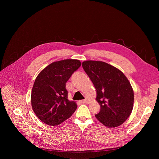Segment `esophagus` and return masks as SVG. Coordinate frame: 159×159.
Listing matches in <instances>:
<instances>
[{
    "label": "esophagus",
    "mask_w": 159,
    "mask_h": 159,
    "mask_svg": "<svg viewBox=\"0 0 159 159\" xmlns=\"http://www.w3.org/2000/svg\"><path fill=\"white\" fill-rule=\"evenodd\" d=\"M81 102H82V103H83V104L88 103V100H87V99H84V100H82V101H81Z\"/></svg>",
    "instance_id": "obj_1"
}]
</instances>
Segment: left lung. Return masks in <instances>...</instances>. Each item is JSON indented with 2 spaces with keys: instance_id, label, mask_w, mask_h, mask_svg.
Returning a JSON list of instances; mask_svg holds the SVG:
<instances>
[{
  "instance_id": "obj_1",
  "label": "left lung",
  "mask_w": 159,
  "mask_h": 159,
  "mask_svg": "<svg viewBox=\"0 0 159 159\" xmlns=\"http://www.w3.org/2000/svg\"><path fill=\"white\" fill-rule=\"evenodd\" d=\"M83 69L93 83L101 109L96 118L104 126L115 128L131 115L134 101L132 87L116 67L100 61H85Z\"/></svg>"
}]
</instances>
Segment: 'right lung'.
<instances>
[{
	"instance_id": "add662e5",
	"label": "right lung",
	"mask_w": 159,
	"mask_h": 159,
	"mask_svg": "<svg viewBox=\"0 0 159 159\" xmlns=\"http://www.w3.org/2000/svg\"><path fill=\"white\" fill-rule=\"evenodd\" d=\"M78 60L66 59L53 62L37 76L31 92L34 112L43 123L50 126L60 125L69 118L77 106L68 100L66 82L80 66Z\"/></svg>"
}]
</instances>
